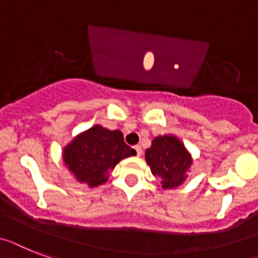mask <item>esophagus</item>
Listing matches in <instances>:
<instances>
[{"mask_svg":"<svg viewBox=\"0 0 258 258\" xmlns=\"http://www.w3.org/2000/svg\"><path fill=\"white\" fill-rule=\"evenodd\" d=\"M134 148H135V151H136V155L142 156V153H143L142 147H140V146H135V147H134Z\"/></svg>","mask_w":258,"mask_h":258,"instance_id":"obj_1","label":"esophagus"}]
</instances>
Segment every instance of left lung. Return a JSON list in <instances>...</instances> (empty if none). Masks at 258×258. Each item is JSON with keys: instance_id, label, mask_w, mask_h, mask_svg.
Returning <instances> with one entry per match:
<instances>
[{"instance_id": "obj_1", "label": "left lung", "mask_w": 258, "mask_h": 258, "mask_svg": "<svg viewBox=\"0 0 258 258\" xmlns=\"http://www.w3.org/2000/svg\"><path fill=\"white\" fill-rule=\"evenodd\" d=\"M147 164L153 176L161 179L164 189L177 187L185 181L191 157L176 136H159L146 151Z\"/></svg>"}]
</instances>
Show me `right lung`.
Segmentation results:
<instances>
[{
	"mask_svg": "<svg viewBox=\"0 0 258 258\" xmlns=\"http://www.w3.org/2000/svg\"><path fill=\"white\" fill-rule=\"evenodd\" d=\"M134 155L136 151L125 144L120 131L94 125L66 147L62 159L80 182L96 187L107 181L120 160Z\"/></svg>",
	"mask_w": 258,
	"mask_h": 258,
	"instance_id": "1",
	"label": "right lung"
}]
</instances>
